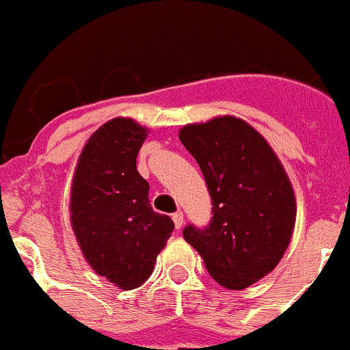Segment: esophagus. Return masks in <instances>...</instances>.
I'll list each match as a JSON object with an SVG mask.
<instances>
[{"instance_id": "1", "label": "esophagus", "mask_w": 350, "mask_h": 350, "mask_svg": "<svg viewBox=\"0 0 350 350\" xmlns=\"http://www.w3.org/2000/svg\"><path fill=\"white\" fill-rule=\"evenodd\" d=\"M172 221H174V225H176V228H181L183 226V223H185V216H183V213L181 211H176L174 214H172Z\"/></svg>"}]
</instances>
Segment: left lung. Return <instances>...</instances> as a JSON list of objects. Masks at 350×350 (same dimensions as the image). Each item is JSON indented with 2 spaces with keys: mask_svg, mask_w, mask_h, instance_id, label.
Wrapping results in <instances>:
<instances>
[{
  "mask_svg": "<svg viewBox=\"0 0 350 350\" xmlns=\"http://www.w3.org/2000/svg\"><path fill=\"white\" fill-rule=\"evenodd\" d=\"M179 139L213 200L209 225L185 226L183 237L218 284L247 288L275 269L291 241L297 204L288 174L265 137L235 116L185 125Z\"/></svg>",
  "mask_w": 350,
  "mask_h": 350,
  "instance_id": "8db88e82",
  "label": "left lung"
}]
</instances>
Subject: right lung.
Here are the masks:
<instances>
[{
    "label": "right lung",
    "mask_w": 350,
    "mask_h": 350,
    "mask_svg": "<svg viewBox=\"0 0 350 350\" xmlns=\"http://www.w3.org/2000/svg\"><path fill=\"white\" fill-rule=\"evenodd\" d=\"M148 131L132 118L100 125L81 150L71 187V226L85 260L122 289L152 275L174 223L152 209L136 159Z\"/></svg>",
    "instance_id": "1"
}]
</instances>
